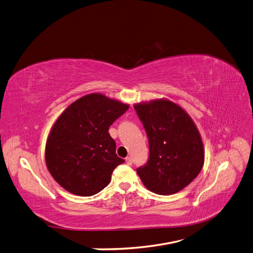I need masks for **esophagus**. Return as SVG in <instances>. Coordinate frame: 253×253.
I'll return each instance as SVG.
<instances>
[{
	"label": "esophagus",
	"instance_id": "esophagus-1",
	"mask_svg": "<svg viewBox=\"0 0 253 253\" xmlns=\"http://www.w3.org/2000/svg\"><path fill=\"white\" fill-rule=\"evenodd\" d=\"M126 165L131 166V165H132V163H133L132 157H126Z\"/></svg>",
	"mask_w": 253,
	"mask_h": 253
}]
</instances>
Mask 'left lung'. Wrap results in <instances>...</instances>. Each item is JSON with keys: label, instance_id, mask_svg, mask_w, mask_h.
Returning a JSON list of instances; mask_svg holds the SVG:
<instances>
[{"label": "left lung", "instance_id": "8db88e82", "mask_svg": "<svg viewBox=\"0 0 253 253\" xmlns=\"http://www.w3.org/2000/svg\"><path fill=\"white\" fill-rule=\"evenodd\" d=\"M149 138V160L137 169L144 187L159 195L179 192L203 169L204 144L189 114L168 99L134 104Z\"/></svg>", "mask_w": 253, "mask_h": 253}]
</instances>
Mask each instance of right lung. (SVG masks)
<instances>
[{"mask_svg": "<svg viewBox=\"0 0 253 253\" xmlns=\"http://www.w3.org/2000/svg\"><path fill=\"white\" fill-rule=\"evenodd\" d=\"M128 104L93 93L68 105L53 124L45 145V162L52 178L68 192L91 196L109 185L115 168L125 160L116 154L109 127Z\"/></svg>", "mask_w": 253, "mask_h": 253, "instance_id": "obj_1", "label": "right lung"}]
</instances>
